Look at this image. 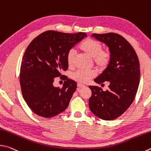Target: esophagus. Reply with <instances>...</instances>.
<instances>
[{
    "instance_id": "esophagus-1",
    "label": "esophagus",
    "mask_w": 151,
    "mask_h": 151,
    "mask_svg": "<svg viewBox=\"0 0 151 151\" xmlns=\"http://www.w3.org/2000/svg\"><path fill=\"white\" fill-rule=\"evenodd\" d=\"M77 86L79 87V88H81V87H84L85 86H84V84H81V83H78V84H77Z\"/></svg>"
}]
</instances>
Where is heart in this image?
I'll return each instance as SVG.
<instances>
[{
    "label": "heart",
    "instance_id": "b5f03b06",
    "mask_svg": "<svg viewBox=\"0 0 151 151\" xmlns=\"http://www.w3.org/2000/svg\"><path fill=\"white\" fill-rule=\"evenodd\" d=\"M80 50L90 57L95 65L100 68H106L109 65L111 60V53L108 50L102 49V45L98 41L87 38L79 45ZM66 60L68 67L73 68L75 66V53L73 50H69L66 55ZM96 75L94 70L78 69L73 74L72 77L79 83H86Z\"/></svg>",
    "mask_w": 151,
    "mask_h": 151
}]
</instances>
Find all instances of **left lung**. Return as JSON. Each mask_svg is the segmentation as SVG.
I'll return each mask as SVG.
<instances>
[{"mask_svg":"<svg viewBox=\"0 0 151 151\" xmlns=\"http://www.w3.org/2000/svg\"><path fill=\"white\" fill-rule=\"evenodd\" d=\"M92 37L108 46L111 60L108 67L94 79L97 84L109 82L108 90L89 86L92 96L89 108L96 116L113 120L124 113L135 99L140 80V65L132 46L117 34H93Z\"/></svg>","mask_w":151,"mask_h":151,"instance_id":"1","label":"left lung"}]
</instances>
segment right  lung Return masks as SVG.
<instances>
[{
  "instance_id": "add662e5",
  "label": "right lung",
  "mask_w": 151,
  "mask_h": 151,
  "mask_svg": "<svg viewBox=\"0 0 151 151\" xmlns=\"http://www.w3.org/2000/svg\"><path fill=\"white\" fill-rule=\"evenodd\" d=\"M86 36V33L49 30L28 46L21 63L20 83L24 99L35 114L49 118L67 109L77 85L67 78L61 88L55 87L54 78L63 76L61 72L68 67V51Z\"/></svg>"
}]
</instances>
